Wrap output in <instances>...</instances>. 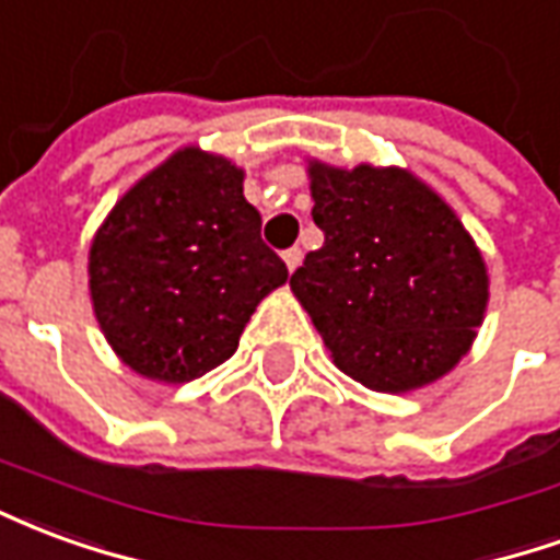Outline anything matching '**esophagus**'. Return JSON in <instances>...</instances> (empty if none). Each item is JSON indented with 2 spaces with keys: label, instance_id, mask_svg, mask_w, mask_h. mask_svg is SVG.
<instances>
[{
  "label": "esophagus",
  "instance_id": "obj_1",
  "mask_svg": "<svg viewBox=\"0 0 560 560\" xmlns=\"http://www.w3.org/2000/svg\"><path fill=\"white\" fill-rule=\"evenodd\" d=\"M281 257H284V267L293 272V269L300 267V260H303V252H300V248H288Z\"/></svg>",
  "mask_w": 560,
  "mask_h": 560
}]
</instances>
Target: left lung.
Wrapping results in <instances>:
<instances>
[{"label": "left lung", "instance_id": "obj_1", "mask_svg": "<svg viewBox=\"0 0 560 560\" xmlns=\"http://www.w3.org/2000/svg\"><path fill=\"white\" fill-rule=\"evenodd\" d=\"M324 245L291 276L332 363L377 393L444 377L486 315L480 248L441 195L401 167L308 161Z\"/></svg>", "mask_w": 560, "mask_h": 560}]
</instances>
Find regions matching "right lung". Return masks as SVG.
<instances>
[{
  "mask_svg": "<svg viewBox=\"0 0 560 560\" xmlns=\"http://www.w3.org/2000/svg\"><path fill=\"white\" fill-rule=\"evenodd\" d=\"M288 281L233 161L183 147L116 200L90 248L104 339L138 375L185 384L231 360L257 303Z\"/></svg>",
  "mask_w": 560,
  "mask_h": 560,
  "instance_id": "add662e5",
  "label": "right lung"
}]
</instances>
